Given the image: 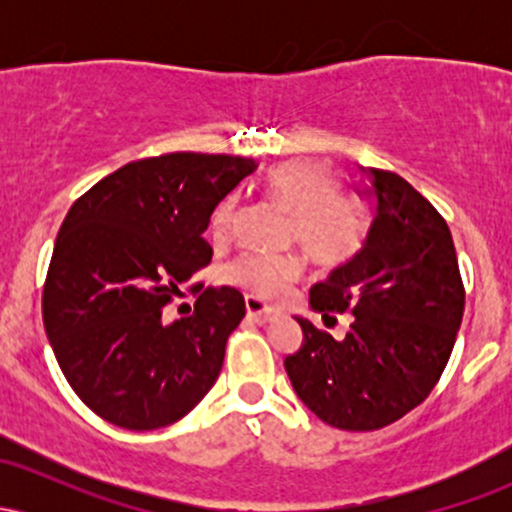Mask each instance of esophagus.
Returning <instances> with one entry per match:
<instances>
[{
  "label": "esophagus",
  "instance_id": "34e87169",
  "mask_svg": "<svg viewBox=\"0 0 512 512\" xmlns=\"http://www.w3.org/2000/svg\"><path fill=\"white\" fill-rule=\"evenodd\" d=\"M245 310H248V317H252L255 322H260V325H267V322H272L279 317L274 308H267L262 301H257V298H245Z\"/></svg>",
  "mask_w": 512,
  "mask_h": 512
}]
</instances>
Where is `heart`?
Instances as JSON below:
<instances>
[{
  "label": "heart",
  "instance_id": "b5f03b06",
  "mask_svg": "<svg viewBox=\"0 0 512 512\" xmlns=\"http://www.w3.org/2000/svg\"><path fill=\"white\" fill-rule=\"evenodd\" d=\"M264 192L291 214V233L317 262L337 264L361 243V207L351 195L334 190L337 170L315 158L276 163L264 173ZM233 216V199L219 204L211 231L221 236ZM303 272L298 255H243L228 267V281L248 293L274 298Z\"/></svg>",
  "mask_w": 512,
  "mask_h": 512
}]
</instances>
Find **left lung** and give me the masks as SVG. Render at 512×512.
<instances>
[{
	"label": "left lung",
	"instance_id": "obj_1",
	"mask_svg": "<svg viewBox=\"0 0 512 512\" xmlns=\"http://www.w3.org/2000/svg\"><path fill=\"white\" fill-rule=\"evenodd\" d=\"M361 175L366 238L310 289L322 320L349 310V332L334 339L296 317L303 344L284 361L305 407L342 431H378L419 407L448 366L464 313L443 216L397 173L361 168Z\"/></svg>",
	"mask_w": 512,
	"mask_h": 512
}]
</instances>
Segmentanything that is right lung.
<instances>
[{"instance_id": "add662e5", "label": "right lung", "mask_w": 512, "mask_h": 512, "mask_svg": "<svg viewBox=\"0 0 512 512\" xmlns=\"http://www.w3.org/2000/svg\"><path fill=\"white\" fill-rule=\"evenodd\" d=\"M257 163L166 154L127 163L69 209L43 289V322L64 378L110 424L154 431L180 421L214 387L245 298L221 286L195 313L163 322V305L211 262L204 240L219 202Z\"/></svg>"}]
</instances>
